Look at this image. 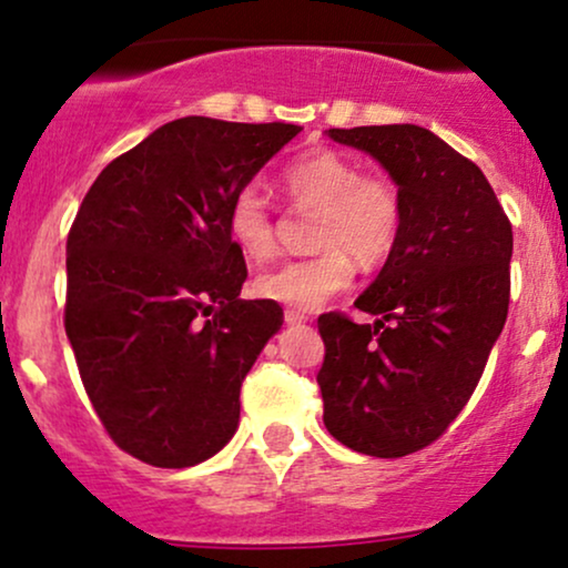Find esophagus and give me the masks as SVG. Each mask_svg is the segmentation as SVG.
<instances>
[{"label":"esophagus","instance_id":"esophagus-1","mask_svg":"<svg viewBox=\"0 0 568 568\" xmlns=\"http://www.w3.org/2000/svg\"><path fill=\"white\" fill-rule=\"evenodd\" d=\"M285 323L288 325H298V323H306V315L298 310H285Z\"/></svg>","mask_w":568,"mask_h":568}]
</instances>
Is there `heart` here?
I'll use <instances>...</instances> for the list:
<instances>
[{"label":"heart","instance_id":"1","mask_svg":"<svg viewBox=\"0 0 568 568\" xmlns=\"http://www.w3.org/2000/svg\"><path fill=\"white\" fill-rule=\"evenodd\" d=\"M293 205L315 207L317 256L288 258L253 280L256 296L296 310H317L349 288L355 264L376 266L393 253L400 234V197L382 175L361 173L355 160L334 149H312L280 173ZM232 243L251 258L275 251V221L258 186H243L226 207Z\"/></svg>","mask_w":568,"mask_h":568}]
</instances>
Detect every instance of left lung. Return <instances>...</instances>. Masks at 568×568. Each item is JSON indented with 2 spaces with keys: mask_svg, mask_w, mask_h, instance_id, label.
<instances>
[{
  "mask_svg": "<svg viewBox=\"0 0 568 568\" xmlns=\"http://www.w3.org/2000/svg\"><path fill=\"white\" fill-rule=\"evenodd\" d=\"M374 158L400 197V234L355 306L328 312L323 422L338 443L395 459L429 446L467 406L510 304L513 226L480 168L419 125L331 128Z\"/></svg>",
  "mask_w": 568,
  "mask_h": 568,
  "instance_id": "1",
  "label": "left lung"
}]
</instances>
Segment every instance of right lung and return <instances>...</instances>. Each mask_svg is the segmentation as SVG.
<instances>
[{
    "label": "right lung",
    "mask_w": 568,
    "mask_h": 568,
    "mask_svg": "<svg viewBox=\"0 0 568 568\" xmlns=\"http://www.w3.org/2000/svg\"><path fill=\"white\" fill-rule=\"evenodd\" d=\"M298 125L181 116L109 162L67 240V336L122 452L194 467L232 440L240 387L283 325L240 298L226 207Z\"/></svg>",
    "instance_id": "obj_1"
}]
</instances>
